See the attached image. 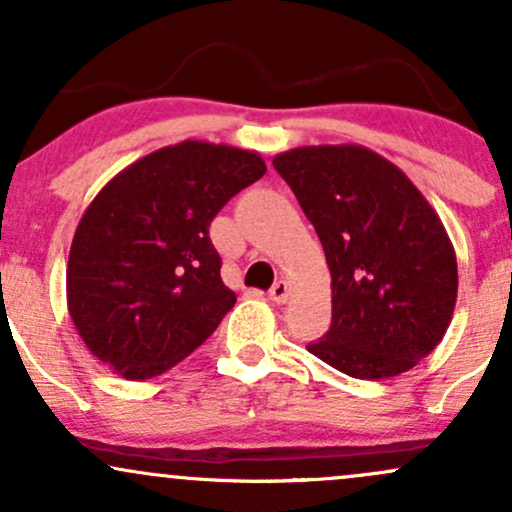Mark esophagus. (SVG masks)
Listing matches in <instances>:
<instances>
[{
  "instance_id": "esophagus-1",
  "label": "esophagus",
  "mask_w": 512,
  "mask_h": 512,
  "mask_svg": "<svg viewBox=\"0 0 512 512\" xmlns=\"http://www.w3.org/2000/svg\"><path fill=\"white\" fill-rule=\"evenodd\" d=\"M289 281L279 279L276 284L269 289V301L276 303V305H284L286 301H289Z\"/></svg>"
}]
</instances>
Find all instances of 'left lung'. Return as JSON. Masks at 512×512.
Segmentation results:
<instances>
[{"label":"left lung","instance_id":"8db88e82","mask_svg":"<svg viewBox=\"0 0 512 512\" xmlns=\"http://www.w3.org/2000/svg\"><path fill=\"white\" fill-rule=\"evenodd\" d=\"M325 248L332 325L310 354L351 378L407 373L445 337L457 301V257L416 185L358 144L274 156Z\"/></svg>","mask_w":512,"mask_h":512}]
</instances>
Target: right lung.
Masks as SVG:
<instances>
[{
  "label": "right lung",
  "mask_w": 512,
  "mask_h": 512,
  "mask_svg": "<svg viewBox=\"0 0 512 512\" xmlns=\"http://www.w3.org/2000/svg\"><path fill=\"white\" fill-rule=\"evenodd\" d=\"M267 173L257 151L163 146L115 175L76 226L67 308L93 356L125 380H149L190 356L236 293L221 281L209 223Z\"/></svg>",
  "instance_id": "right-lung-1"
}]
</instances>
